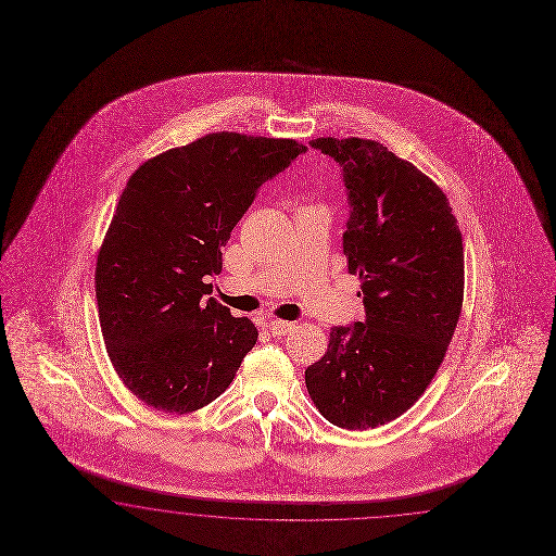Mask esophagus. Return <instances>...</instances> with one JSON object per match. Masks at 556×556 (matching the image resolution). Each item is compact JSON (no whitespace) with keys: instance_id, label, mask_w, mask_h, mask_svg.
Returning <instances> with one entry per match:
<instances>
[{"instance_id":"obj_1","label":"esophagus","mask_w":556,"mask_h":556,"mask_svg":"<svg viewBox=\"0 0 556 556\" xmlns=\"http://www.w3.org/2000/svg\"><path fill=\"white\" fill-rule=\"evenodd\" d=\"M293 328V324L291 321H281V319H270L269 324H267V330L273 333V336H286L287 331Z\"/></svg>"}]
</instances>
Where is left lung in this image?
<instances>
[{
	"label": "left lung",
	"instance_id": "1",
	"mask_svg": "<svg viewBox=\"0 0 556 556\" xmlns=\"http://www.w3.org/2000/svg\"><path fill=\"white\" fill-rule=\"evenodd\" d=\"M309 146L342 167V242L366 317L331 328L305 384L331 425L375 429L415 405L445 356L464 303L462 232L447 195L384 146L358 137Z\"/></svg>",
	"mask_w": 556,
	"mask_h": 556
}]
</instances>
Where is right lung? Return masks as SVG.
<instances>
[{
	"label": "right lung",
	"mask_w": 556,
	"mask_h": 556,
	"mask_svg": "<svg viewBox=\"0 0 556 556\" xmlns=\"http://www.w3.org/2000/svg\"><path fill=\"white\" fill-rule=\"evenodd\" d=\"M307 148L293 139L211 134L139 165L97 256L106 352L125 387L164 413L226 391L258 338L212 293L223 251L258 188Z\"/></svg>",
	"instance_id": "right-lung-1"
}]
</instances>
